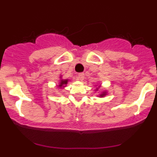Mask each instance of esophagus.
<instances>
[{
    "instance_id": "esophagus-1",
    "label": "esophagus",
    "mask_w": 157,
    "mask_h": 157,
    "mask_svg": "<svg viewBox=\"0 0 157 157\" xmlns=\"http://www.w3.org/2000/svg\"><path fill=\"white\" fill-rule=\"evenodd\" d=\"M84 78H85V75L83 74V73H79V74L78 75L77 78L78 80H80V81H82L84 79Z\"/></svg>"
}]
</instances>
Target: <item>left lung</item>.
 <instances>
[{
  "label": "left lung",
  "instance_id": "8db88e82",
  "mask_svg": "<svg viewBox=\"0 0 157 157\" xmlns=\"http://www.w3.org/2000/svg\"><path fill=\"white\" fill-rule=\"evenodd\" d=\"M97 90H98V89H97ZM106 94H107L106 92H103V93H102V94H101V95H100V97H101V98H102V97H104V96L106 95Z\"/></svg>",
  "mask_w": 157,
  "mask_h": 157
}]
</instances>
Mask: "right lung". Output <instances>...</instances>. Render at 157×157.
<instances>
[{"mask_svg": "<svg viewBox=\"0 0 157 157\" xmlns=\"http://www.w3.org/2000/svg\"><path fill=\"white\" fill-rule=\"evenodd\" d=\"M68 82V80L67 79H61L60 82H59V87L62 88V87H65V86L67 84Z\"/></svg>", "mask_w": 157, "mask_h": 157, "instance_id": "1", "label": "right lung"}]
</instances>
